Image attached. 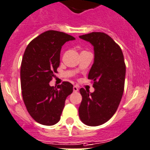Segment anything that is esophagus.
Wrapping results in <instances>:
<instances>
[{"label":"esophagus","mask_w":150,"mask_h":150,"mask_svg":"<svg viewBox=\"0 0 150 150\" xmlns=\"http://www.w3.org/2000/svg\"><path fill=\"white\" fill-rule=\"evenodd\" d=\"M73 91H74V92H78V86H76V85H75V86H73Z\"/></svg>","instance_id":"1"}]
</instances>
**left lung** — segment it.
Segmentation results:
<instances>
[{
    "label": "left lung",
    "mask_w": 150,
    "mask_h": 150,
    "mask_svg": "<svg viewBox=\"0 0 150 150\" xmlns=\"http://www.w3.org/2000/svg\"><path fill=\"white\" fill-rule=\"evenodd\" d=\"M94 47V63L88 75L95 91L80 89L82 96L80 119L91 127L101 125L111 118L119 106L124 89L126 66L121 47L108 35L91 33L79 36Z\"/></svg>",
    "instance_id": "obj_1"
}]
</instances>
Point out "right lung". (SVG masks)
<instances>
[{
	"instance_id": "right-lung-1",
	"label": "right lung",
	"mask_w": 150,
	"mask_h": 150,
	"mask_svg": "<svg viewBox=\"0 0 150 150\" xmlns=\"http://www.w3.org/2000/svg\"><path fill=\"white\" fill-rule=\"evenodd\" d=\"M75 38L54 30L42 33L28 44L21 67L22 96L28 112L36 122L52 126L60 121L73 85L64 81L57 88L50 82L60 65L62 46Z\"/></svg>"
}]
</instances>
